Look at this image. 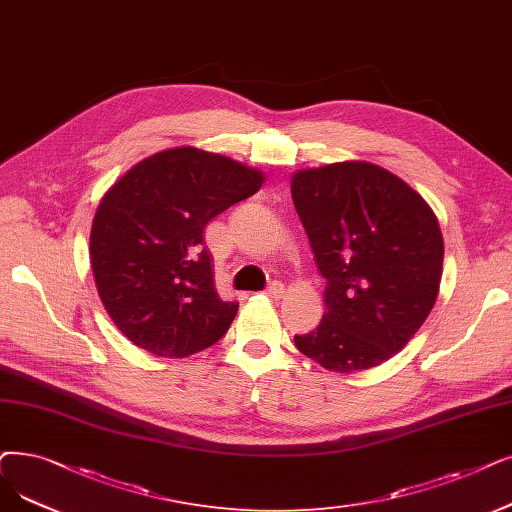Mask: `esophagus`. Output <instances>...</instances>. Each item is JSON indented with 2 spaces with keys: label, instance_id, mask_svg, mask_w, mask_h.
<instances>
[{
  "label": "esophagus",
  "instance_id": "esophagus-1",
  "mask_svg": "<svg viewBox=\"0 0 512 512\" xmlns=\"http://www.w3.org/2000/svg\"><path fill=\"white\" fill-rule=\"evenodd\" d=\"M265 295L270 299H282L284 297V284L282 282H272L268 288H265Z\"/></svg>",
  "mask_w": 512,
  "mask_h": 512
}]
</instances>
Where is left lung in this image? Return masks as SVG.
<instances>
[{"label":"left lung","instance_id":"1","mask_svg":"<svg viewBox=\"0 0 512 512\" xmlns=\"http://www.w3.org/2000/svg\"><path fill=\"white\" fill-rule=\"evenodd\" d=\"M293 203L326 278V311L297 349L330 372L391 360L437 301L443 236L429 203L366 161L299 169Z\"/></svg>","mask_w":512,"mask_h":512}]
</instances>
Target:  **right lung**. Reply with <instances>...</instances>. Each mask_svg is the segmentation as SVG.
<instances>
[{
	"instance_id": "1",
	"label": "right lung",
	"mask_w": 512,
	"mask_h": 512,
	"mask_svg": "<svg viewBox=\"0 0 512 512\" xmlns=\"http://www.w3.org/2000/svg\"><path fill=\"white\" fill-rule=\"evenodd\" d=\"M263 182L259 169L180 146L136 163L106 190L92 221V272L133 345L188 358L226 335L238 303L215 291L203 230Z\"/></svg>"
}]
</instances>
